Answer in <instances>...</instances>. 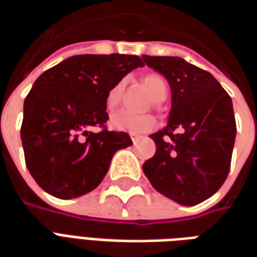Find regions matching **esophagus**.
<instances>
[{
    "mask_svg": "<svg viewBox=\"0 0 257 257\" xmlns=\"http://www.w3.org/2000/svg\"><path fill=\"white\" fill-rule=\"evenodd\" d=\"M131 139H132V142H134V143H136V142H138L140 138L139 136H135V135H132V136H131Z\"/></svg>",
    "mask_w": 257,
    "mask_h": 257,
    "instance_id": "34e87169",
    "label": "esophagus"
}]
</instances>
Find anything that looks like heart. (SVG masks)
Masks as SVG:
<instances>
[{
    "instance_id": "obj_1",
    "label": "heart",
    "mask_w": 257,
    "mask_h": 257,
    "mask_svg": "<svg viewBox=\"0 0 257 257\" xmlns=\"http://www.w3.org/2000/svg\"><path fill=\"white\" fill-rule=\"evenodd\" d=\"M143 82L150 90L153 99L156 101H162L167 99L168 84L165 79L158 74H149L143 78ZM125 81H118L106 95V107L108 110H114L121 103L122 99ZM110 126L118 132H126L131 135H142L151 132L157 126L156 118L153 115H135L128 111H117L110 117Z\"/></svg>"
}]
</instances>
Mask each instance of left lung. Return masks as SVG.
<instances>
[{
    "label": "left lung",
    "mask_w": 257,
    "mask_h": 257,
    "mask_svg": "<svg viewBox=\"0 0 257 257\" xmlns=\"http://www.w3.org/2000/svg\"><path fill=\"white\" fill-rule=\"evenodd\" d=\"M142 59L167 78L172 93L167 126L150 136L156 154L143 172L158 193L193 206L220 189L230 171L237 134L231 97L212 74L184 59Z\"/></svg>",
    "instance_id": "left-lung-1"
}]
</instances>
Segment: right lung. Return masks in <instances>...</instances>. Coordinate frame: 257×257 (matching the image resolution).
I'll return each mask as SVG.
<instances>
[{
	"label": "right lung",
	"mask_w": 257,
	"mask_h": 257,
	"mask_svg": "<svg viewBox=\"0 0 257 257\" xmlns=\"http://www.w3.org/2000/svg\"><path fill=\"white\" fill-rule=\"evenodd\" d=\"M142 66L135 55H77L36 79L20 136L27 169L42 190L70 199L100 184L112 156L132 145L128 134L106 129L107 92ZM92 126L102 131L95 134Z\"/></svg>",
	"instance_id": "1"
}]
</instances>
